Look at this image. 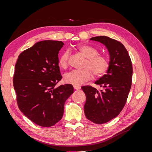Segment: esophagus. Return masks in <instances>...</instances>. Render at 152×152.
<instances>
[{
  "label": "esophagus",
  "instance_id": "esophagus-1",
  "mask_svg": "<svg viewBox=\"0 0 152 152\" xmlns=\"http://www.w3.org/2000/svg\"><path fill=\"white\" fill-rule=\"evenodd\" d=\"M73 87H74V89L76 90H79L81 88L80 86H73Z\"/></svg>",
  "mask_w": 152,
  "mask_h": 152
}]
</instances>
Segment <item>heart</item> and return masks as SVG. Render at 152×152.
Returning <instances> with one entry per match:
<instances>
[{
    "instance_id": "1",
    "label": "heart",
    "mask_w": 152,
    "mask_h": 152,
    "mask_svg": "<svg viewBox=\"0 0 152 152\" xmlns=\"http://www.w3.org/2000/svg\"><path fill=\"white\" fill-rule=\"evenodd\" d=\"M77 49L87 58L82 70H73L65 73L64 80L66 83L79 86L91 79L93 73L96 77H101L107 72L110 63L107 57L98 54V50L87 44H80ZM70 53L68 50L64 52L59 59V65L62 68H66L68 65Z\"/></svg>"
}]
</instances>
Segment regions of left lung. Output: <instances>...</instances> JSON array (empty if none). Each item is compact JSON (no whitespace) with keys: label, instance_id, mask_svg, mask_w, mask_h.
Segmentation results:
<instances>
[{"label":"left lung","instance_id":"8db88e82","mask_svg":"<svg viewBox=\"0 0 152 152\" xmlns=\"http://www.w3.org/2000/svg\"><path fill=\"white\" fill-rule=\"evenodd\" d=\"M90 40L104 44L110 56L107 74L95 82L103 89L98 91L91 86L82 87L86 96V118L101 124L115 118L125 106L131 87L132 66L127 49L119 41L107 36L94 37Z\"/></svg>","mask_w":152,"mask_h":152}]
</instances>
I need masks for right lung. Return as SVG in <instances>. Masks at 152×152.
<instances>
[{
	"label": "right lung",
	"mask_w": 152,
	"mask_h": 152,
	"mask_svg": "<svg viewBox=\"0 0 152 152\" xmlns=\"http://www.w3.org/2000/svg\"><path fill=\"white\" fill-rule=\"evenodd\" d=\"M63 42L43 40L18 56L13 86L18 108L31 121L50 127L61 120L66 100L73 93L71 84L56 85L62 79L58 65Z\"/></svg>",
	"instance_id": "1"
}]
</instances>
